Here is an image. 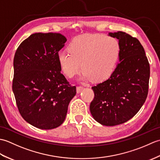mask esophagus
Returning a JSON list of instances; mask_svg holds the SVG:
<instances>
[{
	"label": "esophagus",
	"instance_id": "34e87169",
	"mask_svg": "<svg viewBox=\"0 0 160 160\" xmlns=\"http://www.w3.org/2000/svg\"><path fill=\"white\" fill-rule=\"evenodd\" d=\"M83 89H84V87H81V86L77 87V88H76V91H77V93H80V92H81V91H82Z\"/></svg>",
	"mask_w": 160,
	"mask_h": 160
}]
</instances>
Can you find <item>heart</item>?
<instances>
[{"instance_id": "heart-1", "label": "heart", "mask_w": 160, "mask_h": 160, "mask_svg": "<svg viewBox=\"0 0 160 160\" xmlns=\"http://www.w3.org/2000/svg\"><path fill=\"white\" fill-rule=\"evenodd\" d=\"M68 51L58 53V61L66 77L72 78L81 70L82 79L102 82L109 78L116 68L120 56V45L114 37L101 34L74 38Z\"/></svg>"}]
</instances>
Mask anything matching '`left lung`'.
<instances>
[{"mask_svg": "<svg viewBox=\"0 0 160 160\" xmlns=\"http://www.w3.org/2000/svg\"><path fill=\"white\" fill-rule=\"evenodd\" d=\"M120 45L119 62L111 76L92 87V116L100 124L115 126L130 120L145 102L150 65L140 41L123 32L108 33Z\"/></svg>", "mask_w": 160, "mask_h": 160, "instance_id": "1", "label": "left lung"}]
</instances>
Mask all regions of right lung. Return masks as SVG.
I'll return each mask as SVG.
<instances>
[{
  "label": "right lung",
  "mask_w": 160,
  "mask_h": 160,
  "mask_svg": "<svg viewBox=\"0 0 160 160\" xmlns=\"http://www.w3.org/2000/svg\"><path fill=\"white\" fill-rule=\"evenodd\" d=\"M66 41L58 33H36L15 53L12 90L16 104L24 120L36 128L48 130L62 124L76 94L58 61Z\"/></svg>",
  "instance_id": "1"
}]
</instances>
